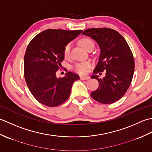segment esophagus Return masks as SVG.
I'll list each match as a JSON object with an SVG mask.
<instances>
[{
  "instance_id": "1",
  "label": "esophagus",
  "mask_w": 152,
  "mask_h": 152,
  "mask_svg": "<svg viewBox=\"0 0 152 152\" xmlns=\"http://www.w3.org/2000/svg\"><path fill=\"white\" fill-rule=\"evenodd\" d=\"M80 79L81 80H87L90 79L89 76H84V75H80Z\"/></svg>"
}]
</instances>
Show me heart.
<instances>
[{"instance_id":"heart-1","label":"heart","mask_w":152,"mask_h":152,"mask_svg":"<svg viewBox=\"0 0 152 152\" xmlns=\"http://www.w3.org/2000/svg\"><path fill=\"white\" fill-rule=\"evenodd\" d=\"M80 45H81L83 48L88 50L91 48H94V42L89 38H83L80 40L79 41ZM70 50H71V44L69 43L66 46H65L64 50V56L66 58H69L70 56ZM91 67V63L88 61H81V62H78L75 64L74 66V69L77 73L83 74L87 72L88 69Z\"/></svg>"}]
</instances>
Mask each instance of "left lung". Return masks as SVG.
<instances>
[{"mask_svg": "<svg viewBox=\"0 0 152 152\" xmlns=\"http://www.w3.org/2000/svg\"><path fill=\"white\" fill-rule=\"evenodd\" d=\"M96 42L100 48L98 62L94 73L106 76L99 78L93 75L91 78L98 80L99 86L92 92V98L104 104H110L121 98L131 84L134 71V61L132 51L124 37L115 30L110 28H91L84 31Z\"/></svg>", "mask_w": 152, "mask_h": 152, "instance_id": "8db88e82", "label": "left lung"}]
</instances>
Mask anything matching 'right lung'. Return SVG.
Listing matches in <instances>:
<instances>
[{
    "label": "right lung",
    "mask_w": 152,
    "mask_h": 152,
    "mask_svg": "<svg viewBox=\"0 0 152 152\" xmlns=\"http://www.w3.org/2000/svg\"><path fill=\"white\" fill-rule=\"evenodd\" d=\"M82 32L49 29L29 43L24 56V77L31 93L41 104L56 107L69 98L79 76L67 72L64 77L57 78L56 73L61 67L65 46Z\"/></svg>",
    "instance_id": "add662e5"
}]
</instances>
